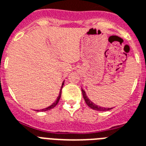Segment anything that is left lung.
Returning <instances> with one entry per match:
<instances>
[{"instance_id": "obj_1", "label": "left lung", "mask_w": 146, "mask_h": 146, "mask_svg": "<svg viewBox=\"0 0 146 146\" xmlns=\"http://www.w3.org/2000/svg\"><path fill=\"white\" fill-rule=\"evenodd\" d=\"M81 91H82V94H83L84 101H85V103L87 104V105H88L89 107H91V109L94 110H98V111H107V110H110L112 109V108H106V107H100V106H98V105H96L95 104H94L91 100H89L88 98L87 97L85 92H84V91L83 89H81Z\"/></svg>"}]
</instances>
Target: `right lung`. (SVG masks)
I'll return each instance as SVG.
<instances>
[{"mask_svg": "<svg viewBox=\"0 0 146 146\" xmlns=\"http://www.w3.org/2000/svg\"><path fill=\"white\" fill-rule=\"evenodd\" d=\"M63 85H64V82L62 83V88H61V90H60V92H59V95H58V97L57 100H55V102L53 103L51 105V106H49V107H46V108H45V109H42V110H37V111H47V110H49L52 109V108H54V107L56 106V105L58 104V101H59V100H60V98H61V94H62V89L63 88Z\"/></svg>", "mask_w": 146, "mask_h": 146, "instance_id": "obj_1", "label": "right lung"}]
</instances>
